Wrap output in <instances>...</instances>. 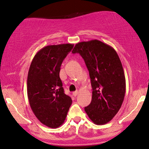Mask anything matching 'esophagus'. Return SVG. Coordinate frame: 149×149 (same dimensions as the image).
Returning <instances> with one entry per match:
<instances>
[{
  "label": "esophagus",
  "instance_id": "obj_1",
  "mask_svg": "<svg viewBox=\"0 0 149 149\" xmlns=\"http://www.w3.org/2000/svg\"><path fill=\"white\" fill-rule=\"evenodd\" d=\"M78 91H74V92L73 93V96H74V97H76V95H78Z\"/></svg>",
  "mask_w": 149,
  "mask_h": 149
}]
</instances>
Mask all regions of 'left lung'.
Here are the masks:
<instances>
[{
  "label": "left lung",
  "mask_w": 149,
  "mask_h": 149,
  "mask_svg": "<svg viewBox=\"0 0 149 149\" xmlns=\"http://www.w3.org/2000/svg\"><path fill=\"white\" fill-rule=\"evenodd\" d=\"M72 53L81 55L91 78L92 100L85 112L95 124L108 123L120 110L125 95V77L118 55L97 39L78 43Z\"/></svg>",
  "instance_id": "obj_1"
}]
</instances>
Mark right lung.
I'll return each mask as SVG.
<instances>
[{"instance_id": "right-lung-1", "label": "right lung", "mask_w": 149, "mask_h": 149, "mask_svg": "<svg viewBox=\"0 0 149 149\" xmlns=\"http://www.w3.org/2000/svg\"><path fill=\"white\" fill-rule=\"evenodd\" d=\"M73 44L47 45L37 52L27 78L30 106L41 123L58 128L64 123L72 100L64 93L60 73L61 64Z\"/></svg>"}]
</instances>
